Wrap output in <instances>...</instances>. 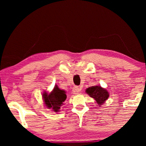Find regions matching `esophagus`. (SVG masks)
Segmentation results:
<instances>
[{"label":"esophagus","mask_w":146,"mask_h":146,"mask_svg":"<svg viewBox=\"0 0 146 146\" xmlns=\"http://www.w3.org/2000/svg\"><path fill=\"white\" fill-rule=\"evenodd\" d=\"M81 88L78 86H75L72 90V92L74 94H78L80 92Z\"/></svg>","instance_id":"esophagus-1"}]
</instances>
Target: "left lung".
Segmentation results:
<instances>
[{
  "instance_id": "obj_1",
  "label": "left lung",
  "mask_w": 146,
  "mask_h": 146,
  "mask_svg": "<svg viewBox=\"0 0 146 146\" xmlns=\"http://www.w3.org/2000/svg\"><path fill=\"white\" fill-rule=\"evenodd\" d=\"M86 92L90 96L94 98L99 106L104 103L109 97V94L106 90L102 88L100 86L90 87L86 89Z\"/></svg>"
}]
</instances>
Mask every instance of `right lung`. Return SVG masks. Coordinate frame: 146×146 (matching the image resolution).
Segmentation results:
<instances>
[{"mask_svg": "<svg viewBox=\"0 0 146 146\" xmlns=\"http://www.w3.org/2000/svg\"><path fill=\"white\" fill-rule=\"evenodd\" d=\"M65 91L59 89L57 86H56L53 91L50 94H43V98L45 104L49 109L53 110L57 112L64 104L63 102L66 99V95Z\"/></svg>", "mask_w": 146, "mask_h": 146, "instance_id": "1", "label": "right lung"}]
</instances>
